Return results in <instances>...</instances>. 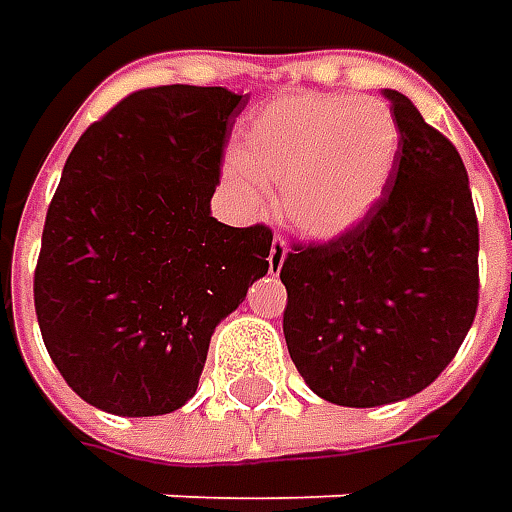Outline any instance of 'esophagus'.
<instances>
[{
  "label": "esophagus",
  "mask_w": 512,
  "mask_h": 512,
  "mask_svg": "<svg viewBox=\"0 0 512 512\" xmlns=\"http://www.w3.org/2000/svg\"><path fill=\"white\" fill-rule=\"evenodd\" d=\"M287 259V242L282 236H276L273 239V245H270V256H267V262H270V273H279L282 265H285Z\"/></svg>",
  "instance_id": "34e87169"
}]
</instances>
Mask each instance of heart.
<instances>
[{
  "instance_id": "1",
  "label": "heart",
  "mask_w": 512,
  "mask_h": 512,
  "mask_svg": "<svg viewBox=\"0 0 512 512\" xmlns=\"http://www.w3.org/2000/svg\"><path fill=\"white\" fill-rule=\"evenodd\" d=\"M402 130L382 99L293 93L250 116L227 182L256 199L259 185L282 187V216L307 239L350 233L382 202L399 162Z\"/></svg>"
}]
</instances>
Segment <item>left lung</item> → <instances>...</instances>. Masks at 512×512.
Returning a JSON list of instances; mask_svg holds the SVG:
<instances>
[{
	"label": "left lung",
	"instance_id": "obj_1",
	"mask_svg": "<svg viewBox=\"0 0 512 512\" xmlns=\"http://www.w3.org/2000/svg\"><path fill=\"white\" fill-rule=\"evenodd\" d=\"M402 130L382 202L282 265L285 342L307 387L342 407L410 399L459 353L479 307V222L459 150L384 90Z\"/></svg>",
	"mask_w": 512,
	"mask_h": 512
}]
</instances>
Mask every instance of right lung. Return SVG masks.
<instances>
[{
    "label": "right lung",
    "mask_w": 512,
    "mask_h": 512,
    "mask_svg": "<svg viewBox=\"0 0 512 512\" xmlns=\"http://www.w3.org/2000/svg\"><path fill=\"white\" fill-rule=\"evenodd\" d=\"M247 99L162 85L125 96L70 150L33 273L50 359L113 416L193 399L216 325L267 273L273 233L210 216Z\"/></svg>",
    "instance_id": "right-lung-1"
}]
</instances>
